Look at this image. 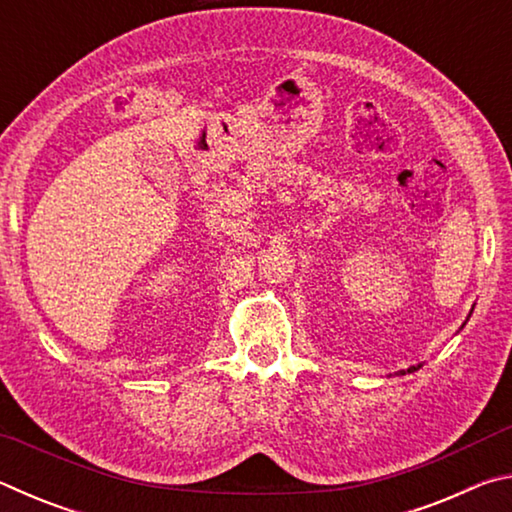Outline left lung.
Instances as JSON below:
<instances>
[{"label": "left lung", "instance_id": "left-lung-1", "mask_svg": "<svg viewBox=\"0 0 512 512\" xmlns=\"http://www.w3.org/2000/svg\"><path fill=\"white\" fill-rule=\"evenodd\" d=\"M465 325V323H463ZM422 368V363H418V366H411L409 370H400V372H397V375H406V372H413V370H420Z\"/></svg>", "mask_w": 512, "mask_h": 512}]
</instances>
